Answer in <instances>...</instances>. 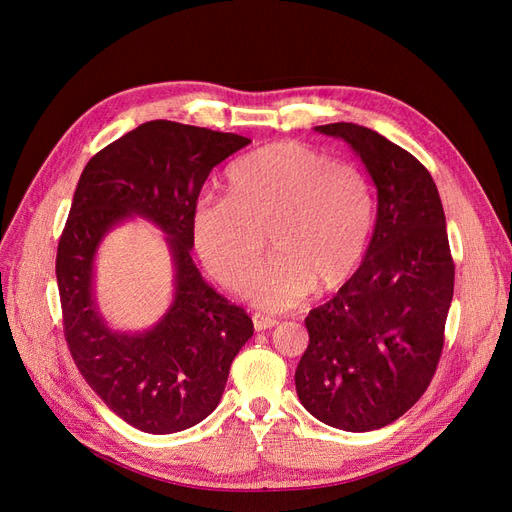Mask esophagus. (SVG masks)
<instances>
[{
    "label": "esophagus",
    "instance_id": "esophagus-1",
    "mask_svg": "<svg viewBox=\"0 0 512 512\" xmlns=\"http://www.w3.org/2000/svg\"><path fill=\"white\" fill-rule=\"evenodd\" d=\"M252 320H254L256 331H267V329H273L277 324V320L273 316H265V314H254Z\"/></svg>",
    "mask_w": 512,
    "mask_h": 512
}]
</instances>
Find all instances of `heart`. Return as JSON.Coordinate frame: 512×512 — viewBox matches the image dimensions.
<instances>
[{"mask_svg": "<svg viewBox=\"0 0 512 512\" xmlns=\"http://www.w3.org/2000/svg\"><path fill=\"white\" fill-rule=\"evenodd\" d=\"M374 192L365 170L299 141L254 149L226 170V198L200 200L192 239L207 271L243 292L266 249L274 258L252 281L267 309L299 305L314 288H342L361 267L374 230Z\"/></svg>", "mask_w": 512, "mask_h": 512, "instance_id": "1", "label": "heart"}]
</instances>
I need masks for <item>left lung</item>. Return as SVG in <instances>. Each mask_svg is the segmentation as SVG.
I'll return each mask as SVG.
<instances>
[{
	"mask_svg": "<svg viewBox=\"0 0 512 512\" xmlns=\"http://www.w3.org/2000/svg\"><path fill=\"white\" fill-rule=\"evenodd\" d=\"M316 130L359 153L378 188V220L359 271L305 318L294 382L318 421L371 431L406 414L436 374L455 262L436 183L410 151L356 123Z\"/></svg>",
	"mask_w": 512,
	"mask_h": 512,
	"instance_id": "obj_1",
	"label": "left lung"
}]
</instances>
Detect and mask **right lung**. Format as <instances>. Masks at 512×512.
Wrapping results in <instances>:
<instances>
[{
    "label": "right lung",
    "instance_id": "add662e5",
    "mask_svg": "<svg viewBox=\"0 0 512 512\" xmlns=\"http://www.w3.org/2000/svg\"><path fill=\"white\" fill-rule=\"evenodd\" d=\"M250 138L156 119L100 149L83 170L57 245L64 337L94 393L145 433H175L220 404L230 363L254 335L252 318L200 277L192 213L211 170ZM130 212L158 223L174 247L176 301L143 336L108 332L90 299L103 232Z\"/></svg>",
    "mask_w": 512,
    "mask_h": 512
}]
</instances>
